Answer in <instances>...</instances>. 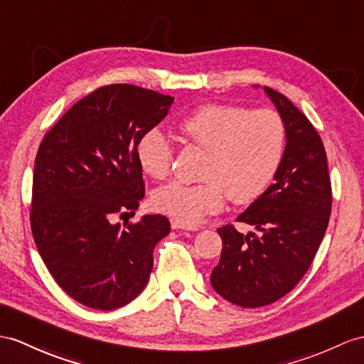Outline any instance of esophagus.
<instances>
[{"label":"esophagus","instance_id":"esophagus-1","mask_svg":"<svg viewBox=\"0 0 364 364\" xmlns=\"http://www.w3.org/2000/svg\"><path fill=\"white\" fill-rule=\"evenodd\" d=\"M171 227L174 230H190V232H196L198 230L196 225H188L185 223H181V220H171Z\"/></svg>","mask_w":364,"mask_h":364}]
</instances>
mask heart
<instances>
[{
	"label": "heart",
	"mask_w": 364,
	"mask_h": 364,
	"mask_svg": "<svg viewBox=\"0 0 364 364\" xmlns=\"http://www.w3.org/2000/svg\"><path fill=\"white\" fill-rule=\"evenodd\" d=\"M181 134L208 151L202 183L170 182L156 193L154 205L185 224L216 213L227 198L244 205L269 187L286 148V125L273 109L247 111L241 106L208 103L179 122ZM137 161L153 179H165L173 164V146L161 129L146 131L137 144Z\"/></svg>",
	"instance_id": "b5f03b06"
}]
</instances>
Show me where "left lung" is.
<instances>
[{
  "label": "left lung",
  "mask_w": 364,
  "mask_h": 364,
  "mask_svg": "<svg viewBox=\"0 0 364 364\" xmlns=\"http://www.w3.org/2000/svg\"><path fill=\"white\" fill-rule=\"evenodd\" d=\"M286 125V148L274 182L236 220L218 228L223 239L211 286L241 307H261L294 289L312 264L332 210V187L321 137L286 95L264 86Z\"/></svg>",
  "instance_id": "obj_1"
}]
</instances>
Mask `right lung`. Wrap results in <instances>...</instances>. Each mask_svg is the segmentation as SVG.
<instances>
[{
  "label": "right lung",
  "instance_id": "add662e5",
  "mask_svg": "<svg viewBox=\"0 0 364 364\" xmlns=\"http://www.w3.org/2000/svg\"><path fill=\"white\" fill-rule=\"evenodd\" d=\"M173 97L108 85L83 97L43 137L35 159L31 227L52 278L80 304L112 310L131 303L153 270L170 220L139 208L145 183L137 144L170 111Z\"/></svg>",
  "mask_w": 364,
  "mask_h": 364
}]
</instances>
